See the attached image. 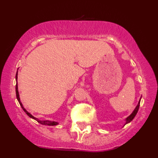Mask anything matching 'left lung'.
I'll return each mask as SVG.
<instances>
[{
	"label": "left lung",
	"instance_id": "1",
	"mask_svg": "<svg viewBox=\"0 0 158 158\" xmlns=\"http://www.w3.org/2000/svg\"><path fill=\"white\" fill-rule=\"evenodd\" d=\"M139 102H140V100L139 101V102H138V104H137V107H136L135 109L134 110V111L132 112L131 115L128 116V117L126 118V124H127V123H130V122H131V121L132 120V119L135 118V117L136 116V114H137V111H138V110H139Z\"/></svg>",
	"mask_w": 158,
	"mask_h": 158
}]
</instances>
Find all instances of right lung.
<instances>
[{
    "mask_svg": "<svg viewBox=\"0 0 158 158\" xmlns=\"http://www.w3.org/2000/svg\"><path fill=\"white\" fill-rule=\"evenodd\" d=\"M15 79H16V81H17V79H18V72L17 73H16V76H15ZM15 91H16V97H17V99L18 101H19L20 106H21V108H23V110H24V112L26 113L27 115L29 116L30 117H31V118L35 119L36 121H37L38 123H41V124L42 125H48V126H56V125H58V123L56 122H54V121H50V120H40V119L35 118V117H34L32 115V114H30V113H29L27 110H26V109H25L23 107V105L22 103L21 102V101H20V97H19V90H18V84L16 83V86H15Z\"/></svg>",
    "mask_w": 158,
    "mask_h": 158,
    "instance_id": "1",
    "label": "right lung"
}]
</instances>
